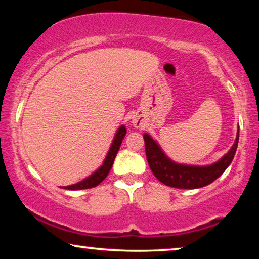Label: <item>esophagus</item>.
I'll return each mask as SVG.
<instances>
[{
  "label": "esophagus",
  "mask_w": 259,
  "mask_h": 259,
  "mask_svg": "<svg viewBox=\"0 0 259 259\" xmlns=\"http://www.w3.org/2000/svg\"><path fill=\"white\" fill-rule=\"evenodd\" d=\"M132 122H133V125L136 126V127H139L140 126V121L138 119H133Z\"/></svg>",
  "instance_id": "34e87169"
}]
</instances>
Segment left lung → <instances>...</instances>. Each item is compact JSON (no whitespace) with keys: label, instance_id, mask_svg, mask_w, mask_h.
Listing matches in <instances>:
<instances>
[{"label":"left lung","instance_id":"8db88e82","mask_svg":"<svg viewBox=\"0 0 259 259\" xmlns=\"http://www.w3.org/2000/svg\"><path fill=\"white\" fill-rule=\"evenodd\" d=\"M144 140L148 165L159 182L176 189H199L213 183L231 164L238 146L239 130L231 150L221 160L208 166L177 164L166 157L157 141L152 139L148 134H144Z\"/></svg>","mask_w":259,"mask_h":259}]
</instances>
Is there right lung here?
Instances as JSON below:
<instances>
[{
	"instance_id": "right-lung-1",
	"label": "right lung",
	"mask_w": 259,
	"mask_h": 259,
	"mask_svg": "<svg viewBox=\"0 0 259 259\" xmlns=\"http://www.w3.org/2000/svg\"><path fill=\"white\" fill-rule=\"evenodd\" d=\"M126 136V128L125 126L119 127V130L116 131V134L114 137V140L111 145V148H109L107 155H106L104 164L101 165L100 168H98L93 175L87 177L86 179L81 180V182L74 184V185L69 186H63L65 190H84V189H92V187L98 186L102 180H104L107 175L111 171L113 162H114V159L116 157V153H118L120 145L122 143V139Z\"/></svg>"
}]
</instances>
